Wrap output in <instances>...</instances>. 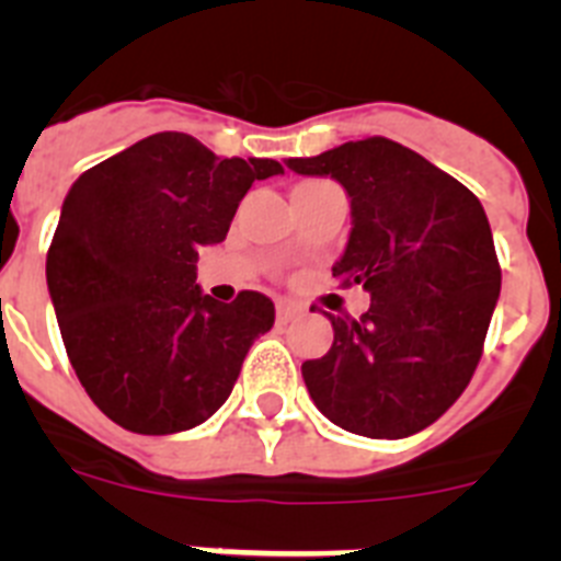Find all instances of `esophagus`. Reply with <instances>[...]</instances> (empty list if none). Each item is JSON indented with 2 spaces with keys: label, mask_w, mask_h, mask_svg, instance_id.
Here are the masks:
<instances>
[{
  "label": "esophagus",
  "mask_w": 561,
  "mask_h": 561,
  "mask_svg": "<svg viewBox=\"0 0 561 561\" xmlns=\"http://www.w3.org/2000/svg\"><path fill=\"white\" fill-rule=\"evenodd\" d=\"M304 306L291 304V300H277V323H291L297 317H304Z\"/></svg>",
  "instance_id": "esophagus-1"
}]
</instances>
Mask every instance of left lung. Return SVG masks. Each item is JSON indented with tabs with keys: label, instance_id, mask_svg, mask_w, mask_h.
Listing matches in <instances>:
<instances>
[{
	"label": "left lung",
	"instance_id": "8db88e82",
	"mask_svg": "<svg viewBox=\"0 0 561 561\" xmlns=\"http://www.w3.org/2000/svg\"><path fill=\"white\" fill-rule=\"evenodd\" d=\"M286 168L345 187L351 232L331 272L370 295L359 320L329 314V354L304 362L309 396L348 433H421L466 390L497 306L500 264L483 205L388 137L291 157Z\"/></svg>",
	"mask_w": 561,
	"mask_h": 561
}]
</instances>
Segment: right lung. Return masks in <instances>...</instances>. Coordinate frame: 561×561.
I'll return each mask as SVG.
<instances>
[{"mask_svg": "<svg viewBox=\"0 0 561 561\" xmlns=\"http://www.w3.org/2000/svg\"><path fill=\"white\" fill-rule=\"evenodd\" d=\"M277 173L275 160H227L191 134L160 131L69 187L47 289L69 362L114 424L182 433L232 393L275 306L261 291L213 300L196 284V261L225 241L252 182Z\"/></svg>", "mask_w": 561, "mask_h": 561, "instance_id": "add662e5", "label": "right lung"}]
</instances>
